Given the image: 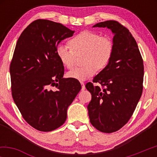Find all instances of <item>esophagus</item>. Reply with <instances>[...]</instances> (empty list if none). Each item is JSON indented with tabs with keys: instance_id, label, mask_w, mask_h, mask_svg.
<instances>
[{
	"instance_id": "1",
	"label": "esophagus",
	"mask_w": 157,
	"mask_h": 157,
	"mask_svg": "<svg viewBox=\"0 0 157 157\" xmlns=\"http://www.w3.org/2000/svg\"><path fill=\"white\" fill-rule=\"evenodd\" d=\"M81 86H82V88H81V89L83 90H85V83L83 82H81Z\"/></svg>"
}]
</instances>
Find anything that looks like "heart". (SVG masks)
<instances>
[{"label":"heart","mask_w":157,"mask_h":157,"mask_svg":"<svg viewBox=\"0 0 157 157\" xmlns=\"http://www.w3.org/2000/svg\"><path fill=\"white\" fill-rule=\"evenodd\" d=\"M68 44H60L56 48V55L60 61L67 68L72 67L76 55L84 53L82 67H75L67 72L68 78L85 81L91 78L98 69H104L111 61L113 52L112 40L101 36L92 31L81 32Z\"/></svg>","instance_id":"obj_1"}]
</instances>
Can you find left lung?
I'll use <instances>...</instances> for the list:
<instances>
[{"label":"left lung","instance_id":"obj_1","mask_svg":"<svg viewBox=\"0 0 157 157\" xmlns=\"http://www.w3.org/2000/svg\"><path fill=\"white\" fill-rule=\"evenodd\" d=\"M106 28L113 35V52L108 66L86 88L91 94L88 105L90 122L98 131L112 133L127 123L140 99L143 90L144 64L138 46L129 31L115 21L93 28Z\"/></svg>","mask_w":157,"mask_h":157}]
</instances>
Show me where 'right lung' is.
Listing matches in <instances>:
<instances>
[{"instance_id": "1", "label": "right lung", "mask_w": 157, "mask_h": 157, "mask_svg": "<svg viewBox=\"0 0 157 157\" xmlns=\"http://www.w3.org/2000/svg\"><path fill=\"white\" fill-rule=\"evenodd\" d=\"M74 32L59 23L38 19L16 43L10 66L13 98L23 119L38 131L51 132L63 125L81 89L78 80L63 78V65L56 55L59 44Z\"/></svg>"}]
</instances>
